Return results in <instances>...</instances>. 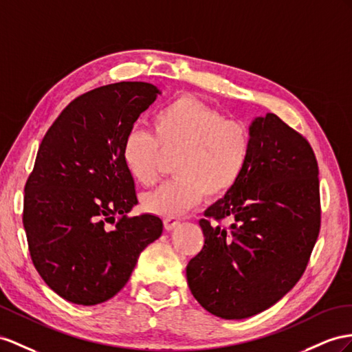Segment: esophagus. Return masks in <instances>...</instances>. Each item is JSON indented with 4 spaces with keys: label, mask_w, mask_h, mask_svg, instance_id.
<instances>
[{
    "label": "esophagus",
    "mask_w": 352,
    "mask_h": 352,
    "mask_svg": "<svg viewBox=\"0 0 352 352\" xmlns=\"http://www.w3.org/2000/svg\"><path fill=\"white\" fill-rule=\"evenodd\" d=\"M178 224H179L178 219H165L164 220V226L166 230H174Z\"/></svg>",
    "instance_id": "esophagus-1"
}]
</instances>
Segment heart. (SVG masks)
Instances as JSON below:
<instances>
[{"label":"heart","mask_w":352,"mask_h":352,"mask_svg":"<svg viewBox=\"0 0 352 352\" xmlns=\"http://www.w3.org/2000/svg\"><path fill=\"white\" fill-rule=\"evenodd\" d=\"M251 155V133L236 120L192 96L162 107L153 119V133L132 128L122 146L129 174L142 186L157 183L166 157L177 156L174 182L142 197L144 210L177 219L193 210L206 193L221 197L236 186Z\"/></svg>","instance_id":"b5f03b06"}]
</instances>
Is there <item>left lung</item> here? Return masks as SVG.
<instances>
[{
	"mask_svg": "<svg viewBox=\"0 0 352 352\" xmlns=\"http://www.w3.org/2000/svg\"><path fill=\"white\" fill-rule=\"evenodd\" d=\"M244 174L199 221L205 244L187 265L204 309L224 320L253 317L299 281L320 232L318 165L300 133L274 113L251 122ZM229 218V228L218 221Z\"/></svg>",
	"mask_w": 352,
	"mask_h": 352,
	"instance_id": "left-lung-1",
	"label": "left lung"
}]
</instances>
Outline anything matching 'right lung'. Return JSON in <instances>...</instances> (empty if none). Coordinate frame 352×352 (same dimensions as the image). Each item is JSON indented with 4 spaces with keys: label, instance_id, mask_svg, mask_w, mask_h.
<instances>
[{
    "label": "right lung",
    "instance_id": "add662e5",
    "mask_svg": "<svg viewBox=\"0 0 352 352\" xmlns=\"http://www.w3.org/2000/svg\"><path fill=\"white\" fill-rule=\"evenodd\" d=\"M157 95L144 82L94 89L76 98L41 141L25 186L23 228L43 281L71 303L111 299L164 230L155 214L126 215L138 199L122 159L126 133Z\"/></svg>",
    "mask_w": 352,
    "mask_h": 352
}]
</instances>
